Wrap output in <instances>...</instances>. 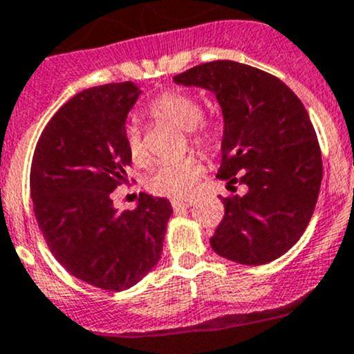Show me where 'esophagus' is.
I'll list each match as a JSON object with an SVG mask.
<instances>
[{
	"label": "esophagus",
	"mask_w": 354,
	"mask_h": 354,
	"mask_svg": "<svg viewBox=\"0 0 354 354\" xmlns=\"http://www.w3.org/2000/svg\"><path fill=\"white\" fill-rule=\"evenodd\" d=\"M193 200H171V207H174L175 210H186V208L193 207Z\"/></svg>",
	"instance_id": "esophagus-1"
}]
</instances>
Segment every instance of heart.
I'll return each instance as SVG.
<instances>
[{
	"instance_id": "b5f03b06",
	"label": "heart",
	"mask_w": 354,
	"mask_h": 354,
	"mask_svg": "<svg viewBox=\"0 0 354 354\" xmlns=\"http://www.w3.org/2000/svg\"><path fill=\"white\" fill-rule=\"evenodd\" d=\"M149 111L160 120L168 121L183 130H189L193 140L200 146H210L217 139V124L201 120V104L193 93L168 90L153 100ZM124 144L133 163L139 167H146L149 163V156H147L137 124L132 123L127 127ZM201 174H203V165L200 158L191 154V156L160 165L147 177L146 187L158 196L186 198L193 193Z\"/></svg>"
}]
</instances>
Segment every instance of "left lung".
<instances>
[{"label": "left lung", "mask_w": 354, "mask_h": 354, "mask_svg": "<svg viewBox=\"0 0 354 354\" xmlns=\"http://www.w3.org/2000/svg\"><path fill=\"white\" fill-rule=\"evenodd\" d=\"M174 82L214 93L224 118L217 177L248 189L221 198L225 212L210 238L214 252L245 266L281 257L308 227L323 177L306 107L281 80L233 60L200 64Z\"/></svg>", "instance_id": "8db88e82"}]
</instances>
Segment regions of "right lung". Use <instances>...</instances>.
I'll return each mask as SVG.
<instances>
[{"label":"right lung","mask_w":354,"mask_h":354,"mask_svg":"<svg viewBox=\"0 0 354 354\" xmlns=\"http://www.w3.org/2000/svg\"><path fill=\"white\" fill-rule=\"evenodd\" d=\"M140 93L132 82L83 90L48 121L32 156L31 198L50 252L102 290L133 287L158 264L174 212L146 193L133 210L111 200L132 163L124 123Z\"/></svg>","instance_id":"right-lung-1"}]
</instances>
